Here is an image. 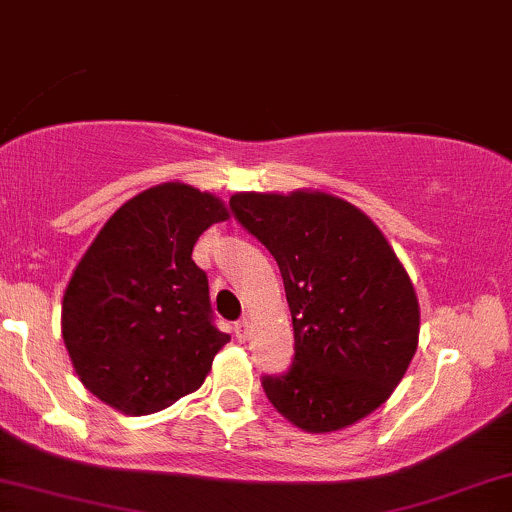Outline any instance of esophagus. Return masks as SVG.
<instances>
[{"label": "esophagus", "instance_id": "esophagus-1", "mask_svg": "<svg viewBox=\"0 0 512 512\" xmlns=\"http://www.w3.org/2000/svg\"><path fill=\"white\" fill-rule=\"evenodd\" d=\"M233 330H236V337H238V339L248 337V330H250V320H248V317H243V320H238Z\"/></svg>", "mask_w": 512, "mask_h": 512}]
</instances>
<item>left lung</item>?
<instances>
[{
    "label": "left lung",
    "instance_id": "8db88e82",
    "mask_svg": "<svg viewBox=\"0 0 512 512\" xmlns=\"http://www.w3.org/2000/svg\"><path fill=\"white\" fill-rule=\"evenodd\" d=\"M231 209L274 255L293 320V366L264 378V395L305 433L366 419L419 346V298L392 245L330 192H238Z\"/></svg>",
    "mask_w": 512,
    "mask_h": 512
}]
</instances>
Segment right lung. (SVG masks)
<instances>
[{"mask_svg": "<svg viewBox=\"0 0 512 512\" xmlns=\"http://www.w3.org/2000/svg\"><path fill=\"white\" fill-rule=\"evenodd\" d=\"M231 211L211 192L163 182L139 192L88 245L62 301V339L91 395L127 416L202 387L228 334L211 322L195 243Z\"/></svg>", "mask_w": 512, "mask_h": 512, "instance_id": "obj_1", "label": "right lung"}]
</instances>
